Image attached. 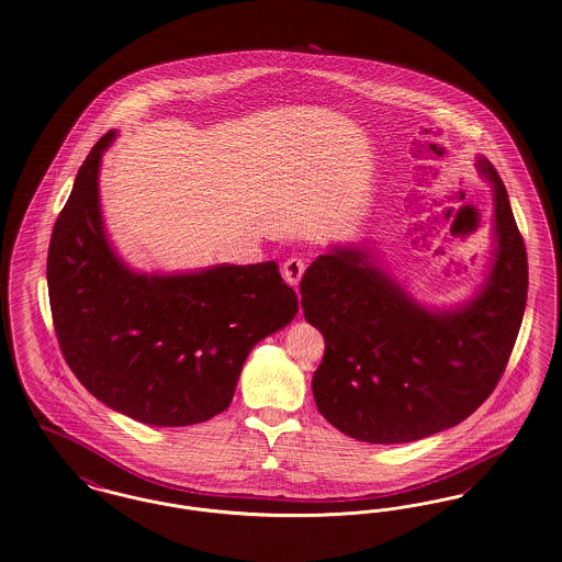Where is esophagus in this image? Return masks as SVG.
Returning <instances> with one entry per match:
<instances>
[{
    "instance_id": "esophagus-1",
    "label": "esophagus",
    "mask_w": 562,
    "mask_h": 562,
    "mask_svg": "<svg viewBox=\"0 0 562 562\" xmlns=\"http://www.w3.org/2000/svg\"><path fill=\"white\" fill-rule=\"evenodd\" d=\"M304 260H300V258H290V260H285L283 262V277H285V281L290 283V285H294L297 288V283H300V279H302V274H304Z\"/></svg>"
}]
</instances>
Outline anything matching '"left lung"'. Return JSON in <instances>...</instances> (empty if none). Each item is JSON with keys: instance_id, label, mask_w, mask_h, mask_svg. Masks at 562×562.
Listing matches in <instances>:
<instances>
[{"instance_id": "obj_1", "label": "left lung", "mask_w": 562, "mask_h": 562, "mask_svg": "<svg viewBox=\"0 0 562 562\" xmlns=\"http://www.w3.org/2000/svg\"><path fill=\"white\" fill-rule=\"evenodd\" d=\"M477 169L493 186L495 245L465 304H418L366 245H331L302 277L304 317L325 338L315 404L359 442H414L454 427L502 379L527 306L529 265L499 173L486 158Z\"/></svg>"}]
</instances>
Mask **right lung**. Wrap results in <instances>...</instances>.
Instances as JSON below:
<instances>
[{"label": "right lung", "instance_id": "1", "mask_svg": "<svg viewBox=\"0 0 562 562\" xmlns=\"http://www.w3.org/2000/svg\"><path fill=\"white\" fill-rule=\"evenodd\" d=\"M105 133L80 167L48 247V295L60 351L90 393L156 427L224 413L249 351L290 324L297 295L277 262L137 272L110 245L99 205Z\"/></svg>", "mask_w": 562, "mask_h": 562}]
</instances>
